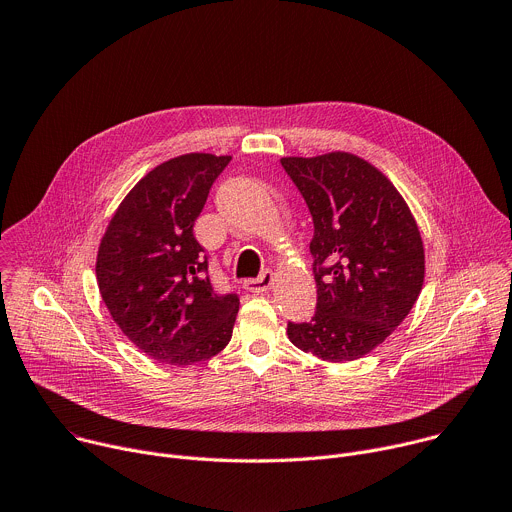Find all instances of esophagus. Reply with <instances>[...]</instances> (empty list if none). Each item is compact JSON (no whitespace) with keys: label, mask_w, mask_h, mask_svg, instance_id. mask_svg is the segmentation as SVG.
<instances>
[{"label":"esophagus","mask_w":512,"mask_h":512,"mask_svg":"<svg viewBox=\"0 0 512 512\" xmlns=\"http://www.w3.org/2000/svg\"><path fill=\"white\" fill-rule=\"evenodd\" d=\"M271 283H273V273L269 269L261 271V275L257 279H247L243 283V287L247 291H251V294H265V291L271 289Z\"/></svg>","instance_id":"34e87169"}]
</instances>
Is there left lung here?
Here are the masks:
<instances>
[{
  "label": "left lung",
  "mask_w": 512,
  "mask_h": 512,
  "mask_svg": "<svg viewBox=\"0 0 512 512\" xmlns=\"http://www.w3.org/2000/svg\"><path fill=\"white\" fill-rule=\"evenodd\" d=\"M281 166L312 214L318 287L312 320L287 322V336L322 360L360 358L417 302L425 255L415 218L397 188L352 154L283 158Z\"/></svg>",
  "instance_id": "left-lung-1"
}]
</instances>
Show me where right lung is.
<instances>
[{
    "label": "right lung",
    "mask_w": 512,
    "mask_h": 512,
    "mask_svg": "<svg viewBox=\"0 0 512 512\" xmlns=\"http://www.w3.org/2000/svg\"><path fill=\"white\" fill-rule=\"evenodd\" d=\"M231 158L186 154L164 162L125 196L97 255V281L123 334L166 364H194L221 352L239 296L216 294L208 255L194 237L214 180Z\"/></svg>",
    "instance_id": "right-lung-1"
}]
</instances>
